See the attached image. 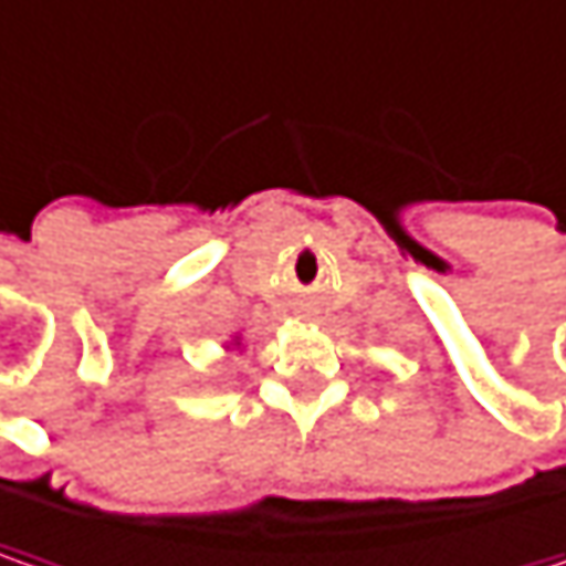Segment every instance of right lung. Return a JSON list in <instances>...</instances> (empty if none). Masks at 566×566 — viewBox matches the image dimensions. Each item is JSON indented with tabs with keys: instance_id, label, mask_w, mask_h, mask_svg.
<instances>
[{
	"instance_id": "add662e5",
	"label": "right lung",
	"mask_w": 566,
	"mask_h": 566,
	"mask_svg": "<svg viewBox=\"0 0 566 566\" xmlns=\"http://www.w3.org/2000/svg\"><path fill=\"white\" fill-rule=\"evenodd\" d=\"M227 349H242V334H232L227 339Z\"/></svg>"
}]
</instances>
